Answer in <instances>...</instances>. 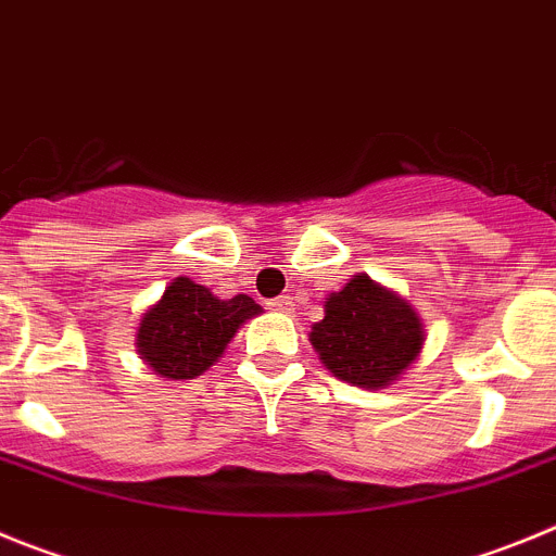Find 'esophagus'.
Wrapping results in <instances>:
<instances>
[{"label": "esophagus", "instance_id": "obj_1", "mask_svg": "<svg viewBox=\"0 0 556 556\" xmlns=\"http://www.w3.org/2000/svg\"><path fill=\"white\" fill-rule=\"evenodd\" d=\"M268 307L274 309V313H293V299L290 296H277L268 302Z\"/></svg>", "mask_w": 556, "mask_h": 556}]
</instances>
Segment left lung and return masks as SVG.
<instances>
[{
  "instance_id": "obj_1",
  "label": "left lung",
  "mask_w": 556,
  "mask_h": 556,
  "mask_svg": "<svg viewBox=\"0 0 556 556\" xmlns=\"http://www.w3.org/2000/svg\"><path fill=\"white\" fill-rule=\"evenodd\" d=\"M424 340V318L413 304L368 274H354L329 293L324 318L309 329V343L327 371L365 390L396 382L421 357Z\"/></svg>"
}]
</instances>
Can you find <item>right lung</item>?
<instances>
[{
  "label": "right lung",
  "instance_id": "right-lung-1",
  "mask_svg": "<svg viewBox=\"0 0 556 556\" xmlns=\"http://www.w3.org/2000/svg\"><path fill=\"white\" fill-rule=\"evenodd\" d=\"M263 313L252 296L218 299L191 277H177L141 313L135 352L163 379H197L224 357L235 332Z\"/></svg>",
  "mask_w": 556,
  "mask_h": 556
}]
</instances>
